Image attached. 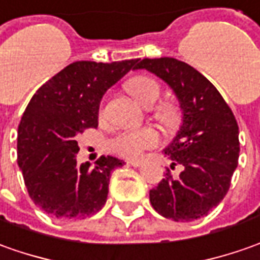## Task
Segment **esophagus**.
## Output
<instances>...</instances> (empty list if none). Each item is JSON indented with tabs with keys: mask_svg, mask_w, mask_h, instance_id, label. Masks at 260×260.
Segmentation results:
<instances>
[{
	"mask_svg": "<svg viewBox=\"0 0 260 260\" xmlns=\"http://www.w3.org/2000/svg\"><path fill=\"white\" fill-rule=\"evenodd\" d=\"M128 163H130L133 167H139V166H142L143 161L142 160H132V161H128Z\"/></svg>",
	"mask_w": 260,
	"mask_h": 260,
	"instance_id": "1",
	"label": "esophagus"
}]
</instances>
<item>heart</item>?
<instances>
[{
  "label": "heart",
  "instance_id": "heart-1",
  "mask_svg": "<svg viewBox=\"0 0 260 260\" xmlns=\"http://www.w3.org/2000/svg\"><path fill=\"white\" fill-rule=\"evenodd\" d=\"M126 90L139 104L150 107L160 97V84L149 76H136L126 83ZM154 118L166 128H176L182 121V113L173 103H161L154 109ZM158 134L153 128H136L117 134L110 147L124 157H139L146 149L158 144Z\"/></svg>",
  "mask_w": 260,
  "mask_h": 260
}]
</instances>
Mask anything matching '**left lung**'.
Wrapping results in <instances>:
<instances>
[{
  "label": "left lung",
  "mask_w": 260,
  "mask_h": 260,
  "mask_svg": "<svg viewBox=\"0 0 260 260\" xmlns=\"http://www.w3.org/2000/svg\"><path fill=\"white\" fill-rule=\"evenodd\" d=\"M161 78L176 94L182 126L163 150L183 172L166 177L150 190L153 209L175 222L206 216L226 196L239 160V127L216 87L191 66L172 57L144 58L136 69Z\"/></svg>",
  "instance_id": "left-lung-1"
}]
</instances>
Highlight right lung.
<instances>
[{
  "label": "right lung",
  "instance_id": "1",
  "mask_svg": "<svg viewBox=\"0 0 260 260\" xmlns=\"http://www.w3.org/2000/svg\"><path fill=\"white\" fill-rule=\"evenodd\" d=\"M137 62L76 61L29 100L18 126L17 161L29 198L45 213L61 220L85 219L106 205L110 173L124 161L102 156L94 167L78 166L77 139L99 126L104 93Z\"/></svg>",
  "mask_w": 260,
  "mask_h": 260
}]
</instances>
